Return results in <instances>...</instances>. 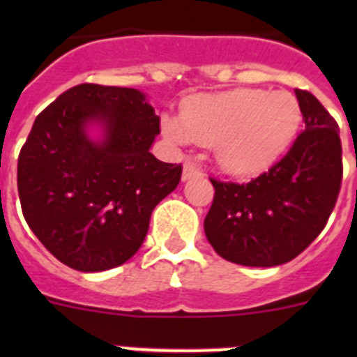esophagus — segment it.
Wrapping results in <instances>:
<instances>
[{"label":"esophagus","instance_id":"34e87169","mask_svg":"<svg viewBox=\"0 0 357 357\" xmlns=\"http://www.w3.org/2000/svg\"><path fill=\"white\" fill-rule=\"evenodd\" d=\"M200 175H202V169L198 168L197 164L193 162L184 164V173H182V178H184V181H189V178H195V176H200Z\"/></svg>","mask_w":357,"mask_h":357}]
</instances>
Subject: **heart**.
<instances>
[{"label":"heart","mask_w":357,"mask_h":357,"mask_svg":"<svg viewBox=\"0 0 357 357\" xmlns=\"http://www.w3.org/2000/svg\"><path fill=\"white\" fill-rule=\"evenodd\" d=\"M301 107L284 91L234 89L195 96L182 105V121L162 119L176 144L213 146L218 164L232 175H255L272 166L295 137Z\"/></svg>","instance_id":"1"}]
</instances>
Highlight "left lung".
<instances>
[{
    "mask_svg": "<svg viewBox=\"0 0 357 357\" xmlns=\"http://www.w3.org/2000/svg\"><path fill=\"white\" fill-rule=\"evenodd\" d=\"M305 130L284 157L247 184L211 178L204 222L218 255L243 266H277L318 238L342 189L338 123L309 91L295 89Z\"/></svg>",
    "mask_w": 357,
    "mask_h": 357,
    "instance_id": "left-lung-1",
    "label": "left lung"
}]
</instances>
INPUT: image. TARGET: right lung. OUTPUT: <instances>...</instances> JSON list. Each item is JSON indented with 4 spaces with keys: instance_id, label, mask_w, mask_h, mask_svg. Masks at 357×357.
Wrapping results in <instances>:
<instances>
[{
    "instance_id": "obj_1",
    "label": "right lung",
    "mask_w": 357,
    "mask_h": 357,
    "mask_svg": "<svg viewBox=\"0 0 357 357\" xmlns=\"http://www.w3.org/2000/svg\"><path fill=\"white\" fill-rule=\"evenodd\" d=\"M102 122L106 139L84 134ZM160 118L130 87L75 85L36 118L19 151L17 191L31 232L66 266L103 272L127 263L151 211L178 185L182 164L155 159Z\"/></svg>"
}]
</instances>
